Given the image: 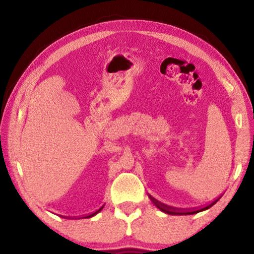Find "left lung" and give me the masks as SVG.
I'll return each mask as SVG.
<instances>
[{
    "mask_svg": "<svg viewBox=\"0 0 254 254\" xmlns=\"http://www.w3.org/2000/svg\"><path fill=\"white\" fill-rule=\"evenodd\" d=\"M149 197H150V199L152 200V203H153L154 205H156L159 209H161L162 212H165V213H167V214H170V215H191V214H196V213H198V212H201V210H205V209H208L209 207H212V206H213L214 204H216V201L221 198V197H218L217 199H215V200H213L210 204L204 206L203 208H197V209H195V208L183 209V208L170 207V206L162 204V203H160V201H158L157 199H154L153 197H151V196H149Z\"/></svg>",
    "mask_w": 254,
    "mask_h": 254,
    "instance_id": "left-lung-1",
    "label": "left lung"
}]
</instances>
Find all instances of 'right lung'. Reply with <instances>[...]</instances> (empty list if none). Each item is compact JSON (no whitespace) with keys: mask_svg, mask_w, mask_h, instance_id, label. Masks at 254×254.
I'll list each match as a JSON object with an SVG mask.
<instances>
[{"mask_svg":"<svg viewBox=\"0 0 254 254\" xmlns=\"http://www.w3.org/2000/svg\"><path fill=\"white\" fill-rule=\"evenodd\" d=\"M102 208H103V206H102V207H101L100 209H97V210H96V212H94V213H92V214H89V215H86V216H84V217H87V218H88V217H92V216H94V215H95V214H97L98 212H100V210H102Z\"/></svg>","mask_w":254,"mask_h":254,"instance_id":"obj_1","label":"right lung"}]
</instances>
